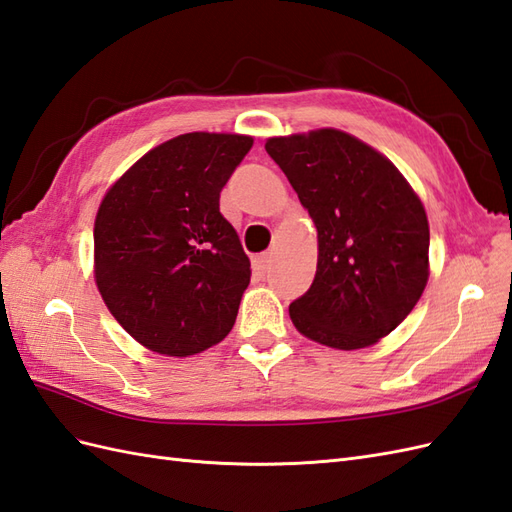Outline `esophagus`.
I'll use <instances>...</instances> for the list:
<instances>
[{
    "instance_id": "1",
    "label": "esophagus",
    "mask_w": 512,
    "mask_h": 512,
    "mask_svg": "<svg viewBox=\"0 0 512 512\" xmlns=\"http://www.w3.org/2000/svg\"><path fill=\"white\" fill-rule=\"evenodd\" d=\"M270 264H272V253H261V255L255 257V264L253 266H255L257 272L264 274L270 268Z\"/></svg>"
}]
</instances>
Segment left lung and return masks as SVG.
<instances>
[{"mask_svg":"<svg viewBox=\"0 0 512 512\" xmlns=\"http://www.w3.org/2000/svg\"><path fill=\"white\" fill-rule=\"evenodd\" d=\"M318 229V268L290 305L296 329L337 350L376 344L409 316L428 281V218L385 155L339 129L268 138Z\"/></svg>","mask_w":512,"mask_h":512,"instance_id":"8db88e82","label":"left lung"}]
</instances>
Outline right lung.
<instances>
[{
    "instance_id": "1",
    "label": "right lung",
    "mask_w": 512,
    "mask_h": 512,
    "mask_svg": "<svg viewBox=\"0 0 512 512\" xmlns=\"http://www.w3.org/2000/svg\"><path fill=\"white\" fill-rule=\"evenodd\" d=\"M251 147V136L192 131L142 155L103 196L97 287L144 348L188 357L233 329L251 261L220 192Z\"/></svg>"
}]
</instances>
